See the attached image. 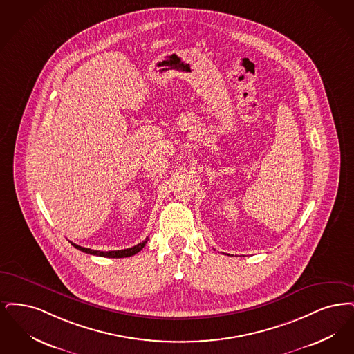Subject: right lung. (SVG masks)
I'll use <instances>...</instances> for the list:
<instances>
[{
  "label": "right lung",
  "mask_w": 354,
  "mask_h": 354,
  "mask_svg": "<svg viewBox=\"0 0 354 354\" xmlns=\"http://www.w3.org/2000/svg\"><path fill=\"white\" fill-rule=\"evenodd\" d=\"M147 242H148V238L145 241H142L141 243L136 245V246L131 247V248H124V250H116V251H97V250L77 246L73 242H70V243L77 250H80L86 254H90V255H97V257H104V258H128V257H132V255L138 254V251H141L142 247L147 245Z\"/></svg>",
  "instance_id": "add662e5"
}]
</instances>
